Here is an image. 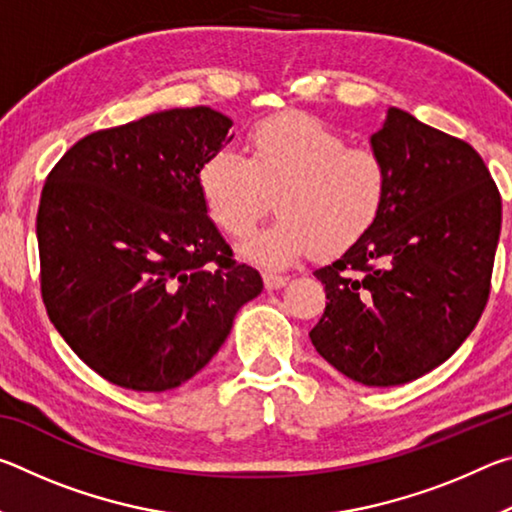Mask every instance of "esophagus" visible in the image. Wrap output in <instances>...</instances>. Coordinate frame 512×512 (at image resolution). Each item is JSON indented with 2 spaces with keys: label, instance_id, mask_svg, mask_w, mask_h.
Returning a JSON list of instances; mask_svg holds the SVG:
<instances>
[{
  "label": "esophagus",
  "instance_id": "1",
  "mask_svg": "<svg viewBox=\"0 0 512 512\" xmlns=\"http://www.w3.org/2000/svg\"><path fill=\"white\" fill-rule=\"evenodd\" d=\"M289 282V277L287 275H277V273H264V284H266V289L268 291H273V289H282L284 284Z\"/></svg>",
  "mask_w": 512,
  "mask_h": 512
}]
</instances>
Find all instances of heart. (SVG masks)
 <instances>
[{"instance_id":"b5f03b06","label":"heart","mask_w":512,"mask_h":512,"mask_svg":"<svg viewBox=\"0 0 512 512\" xmlns=\"http://www.w3.org/2000/svg\"><path fill=\"white\" fill-rule=\"evenodd\" d=\"M248 158L219 149L198 169L205 212L230 237H248L275 207L280 216L241 246L264 268H287L318 250L341 255L384 212L391 173L384 158L309 112L287 110L250 128Z\"/></svg>"}]
</instances>
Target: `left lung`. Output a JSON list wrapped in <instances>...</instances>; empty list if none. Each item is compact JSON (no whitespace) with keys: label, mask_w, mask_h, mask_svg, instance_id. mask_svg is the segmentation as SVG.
<instances>
[{"label":"left lung","mask_w":512,"mask_h":512,"mask_svg":"<svg viewBox=\"0 0 512 512\" xmlns=\"http://www.w3.org/2000/svg\"><path fill=\"white\" fill-rule=\"evenodd\" d=\"M391 187L379 221L314 273L320 357L359 384L400 386L461 348L490 296L501 196L470 144L388 108L370 137Z\"/></svg>","instance_id":"8db88e82"}]
</instances>
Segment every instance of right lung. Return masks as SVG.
Masks as SVG:
<instances>
[{
  "label": "right lung",
  "instance_id": "right-lung-1",
  "mask_svg": "<svg viewBox=\"0 0 512 512\" xmlns=\"http://www.w3.org/2000/svg\"><path fill=\"white\" fill-rule=\"evenodd\" d=\"M207 106L76 142L42 187L36 235L49 320L121 388L162 393L205 368L264 282L205 212L198 169L232 140Z\"/></svg>",
  "mask_w": 512,
  "mask_h": 512
}]
</instances>
